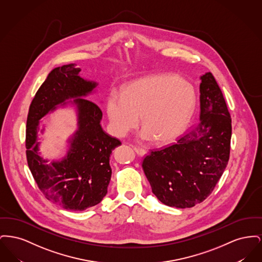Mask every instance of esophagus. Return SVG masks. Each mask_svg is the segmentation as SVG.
Returning <instances> with one entry per match:
<instances>
[{
  "label": "esophagus",
  "instance_id": "1",
  "mask_svg": "<svg viewBox=\"0 0 262 262\" xmlns=\"http://www.w3.org/2000/svg\"><path fill=\"white\" fill-rule=\"evenodd\" d=\"M134 150L137 152L139 156H144V155L146 154V151H145V150L143 149V148H141V147H138V146H134Z\"/></svg>",
  "mask_w": 262,
  "mask_h": 262
}]
</instances>
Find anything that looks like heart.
Segmentation results:
<instances>
[{
    "label": "heart",
    "mask_w": 262,
    "mask_h": 262,
    "mask_svg": "<svg viewBox=\"0 0 262 262\" xmlns=\"http://www.w3.org/2000/svg\"><path fill=\"white\" fill-rule=\"evenodd\" d=\"M195 103V91L189 82L161 74L135 80L122 93L113 91L107 101V115L115 136L125 137L141 117V137L164 144L184 133Z\"/></svg>",
    "instance_id": "heart-1"
}]
</instances>
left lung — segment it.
<instances>
[{
	"label": "left lung",
	"mask_w": 262,
	"mask_h": 262,
	"mask_svg": "<svg viewBox=\"0 0 262 262\" xmlns=\"http://www.w3.org/2000/svg\"><path fill=\"white\" fill-rule=\"evenodd\" d=\"M200 122L142 162L152 192L165 205L189 208L206 200L230 157L232 121L211 73L200 76Z\"/></svg>",
	"instance_id": "8db88e82"
}]
</instances>
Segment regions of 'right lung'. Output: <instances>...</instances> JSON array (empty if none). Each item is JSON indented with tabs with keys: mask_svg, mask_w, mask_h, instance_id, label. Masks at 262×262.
Here are the masks:
<instances>
[{
	"mask_svg": "<svg viewBox=\"0 0 262 262\" xmlns=\"http://www.w3.org/2000/svg\"><path fill=\"white\" fill-rule=\"evenodd\" d=\"M75 63L55 68L38 89L26 121V158L38 187L45 198L70 211H82L98 204L107 193L112 169L110 155L121 141L106 134L102 111L85 99L98 83L79 75ZM76 108L78 128L68 140V151L60 161L39 156V120L58 106Z\"/></svg>",
	"mask_w": 262,
	"mask_h": 262,
	"instance_id": "add662e5",
	"label": "right lung"
}]
</instances>
